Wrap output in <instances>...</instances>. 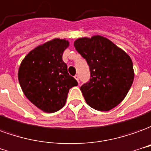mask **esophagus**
Instances as JSON below:
<instances>
[{
  "instance_id": "obj_1",
  "label": "esophagus",
  "mask_w": 151,
  "mask_h": 151,
  "mask_svg": "<svg viewBox=\"0 0 151 151\" xmlns=\"http://www.w3.org/2000/svg\"><path fill=\"white\" fill-rule=\"evenodd\" d=\"M74 77H75V79H76V80L78 82H79V76H78V75H76V76H75Z\"/></svg>"
}]
</instances>
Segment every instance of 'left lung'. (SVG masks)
I'll return each mask as SVG.
<instances>
[{
  "label": "left lung",
  "instance_id": "obj_1",
  "mask_svg": "<svg viewBox=\"0 0 151 151\" xmlns=\"http://www.w3.org/2000/svg\"><path fill=\"white\" fill-rule=\"evenodd\" d=\"M74 45L90 69V81L81 87L87 104L100 111L118 106L134 80L132 61L129 54L99 35L78 38Z\"/></svg>",
  "mask_w": 151,
  "mask_h": 151
}]
</instances>
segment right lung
<instances>
[{"instance_id": "right-lung-1", "label": "right lung", "mask_w": 151, "mask_h": 151, "mask_svg": "<svg viewBox=\"0 0 151 151\" xmlns=\"http://www.w3.org/2000/svg\"><path fill=\"white\" fill-rule=\"evenodd\" d=\"M69 45L66 39L49 40L30 51L19 66L18 78L23 93L45 113L63 107L69 89L77 86L63 61V53Z\"/></svg>"}]
</instances>
